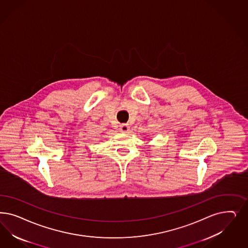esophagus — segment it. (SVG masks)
Listing matches in <instances>:
<instances>
[{
  "label": "esophagus",
  "mask_w": 248,
  "mask_h": 248,
  "mask_svg": "<svg viewBox=\"0 0 248 248\" xmlns=\"http://www.w3.org/2000/svg\"><path fill=\"white\" fill-rule=\"evenodd\" d=\"M128 130H129V126H128V124H122V125H120V132H122V133H128Z\"/></svg>",
  "instance_id": "34e87169"
}]
</instances>
